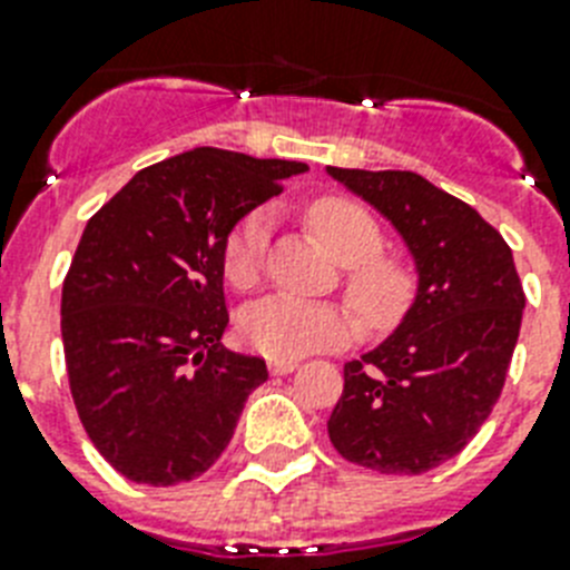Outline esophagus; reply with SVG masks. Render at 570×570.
Wrapping results in <instances>:
<instances>
[{
    "label": "esophagus",
    "mask_w": 570,
    "mask_h": 570,
    "mask_svg": "<svg viewBox=\"0 0 570 570\" xmlns=\"http://www.w3.org/2000/svg\"><path fill=\"white\" fill-rule=\"evenodd\" d=\"M298 368V360H269V372L272 374H289Z\"/></svg>",
    "instance_id": "1"
}]
</instances>
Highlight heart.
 Segmentation results:
<instances>
[{"label":"heart","instance_id":"1","mask_svg":"<svg viewBox=\"0 0 570 570\" xmlns=\"http://www.w3.org/2000/svg\"><path fill=\"white\" fill-rule=\"evenodd\" d=\"M307 225L345 263V293L372 333L392 331L415 298V272L401 254L383 252L386 234L365 205L348 196H318L309 202ZM272 219L266 210L245 213L225 239L222 266L237 289L261 281ZM360 318L345 304L272 295L245 309L239 336L272 360H298L309 351L340 348L357 340Z\"/></svg>","mask_w":570,"mask_h":570}]
</instances>
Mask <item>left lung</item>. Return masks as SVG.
Masks as SVG:
<instances>
[{"label":"left lung","instance_id":"1","mask_svg":"<svg viewBox=\"0 0 570 570\" xmlns=\"http://www.w3.org/2000/svg\"><path fill=\"white\" fill-rule=\"evenodd\" d=\"M327 173L386 216L419 266V295L390 340L345 363L327 433L354 465L424 474L469 445L501 397L524 286L507 239L415 173Z\"/></svg>","mask_w":570,"mask_h":570}]
</instances>
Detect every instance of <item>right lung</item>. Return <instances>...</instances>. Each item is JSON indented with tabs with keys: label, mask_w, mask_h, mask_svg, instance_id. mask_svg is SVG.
<instances>
[{
	"label": "right lung",
	"mask_w": 570,
	"mask_h": 570,
	"mask_svg": "<svg viewBox=\"0 0 570 570\" xmlns=\"http://www.w3.org/2000/svg\"><path fill=\"white\" fill-rule=\"evenodd\" d=\"M307 164L193 149L146 166L87 222L60 295L69 392L134 483L202 478L269 372L219 348L225 239Z\"/></svg>",
	"instance_id": "obj_1"
}]
</instances>
